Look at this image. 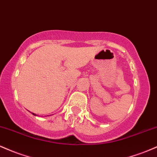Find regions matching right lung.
<instances>
[{"mask_svg":"<svg viewBox=\"0 0 157 157\" xmlns=\"http://www.w3.org/2000/svg\"><path fill=\"white\" fill-rule=\"evenodd\" d=\"M32 114H34V115H36V114H35V113H32Z\"/></svg>","mask_w":157,"mask_h":157,"instance_id":"obj_1","label":"right lung"}]
</instances>
